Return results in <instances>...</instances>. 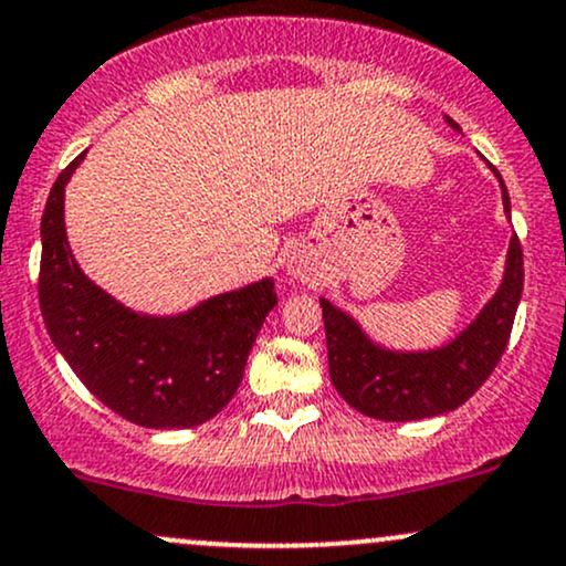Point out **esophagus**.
Segmentation results:
<instances>
[{
    "instance_id": "34e87169",
    "label": "esophagus",
    "mask_w": 566,
    "mask_h": 566,
    "mask_svg": "<svg viewBox=\"0 0 566 566\" xmlns=\"http://www.w3.org/2000/svg\"><path fill=\"white\" fill-rule=\"evenodd\" d=\"M287 276L292 279V282H311V276H314V265H311V261L305 255H292L287 261Z\"/></svg>"
}]
</instances>
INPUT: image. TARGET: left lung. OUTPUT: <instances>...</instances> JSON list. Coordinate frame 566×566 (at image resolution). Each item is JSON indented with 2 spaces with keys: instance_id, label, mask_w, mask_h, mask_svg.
Masks as SVG:
<instances>
[{
  "instance_id": "left-lung-1",
  "label": "left lung",
  "mask_w": 566,
  "mask_h": 566,
  "mask_svg": "<svg viewBox=\"0 0 566 566\" xmlns=\"http://www.w3.org/2000/svg\"><path fill=\"white\" fill-rule=\"evenodd\" d=\"M444 122L452 129L450 116ZM503 193V212L511 218V199L503 178L490 167ZM524 287V258L516 233L505 252L503 279L458 335L433 348L382 346L348 311L319 297L327 335L329 380L350 407L375 420L407 423L458 409L479 391L503 356L513 316Z\"/></svg>"
}]
</instances>
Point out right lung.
Segmentation results:
<instances>
[{"instance_id":"right-lung-1","label":"right lung","mask_w":566,"mask_h":566,"mask_svg":"<svg viewBox=\"0 0 566 566\" xmlns=\"http://www.w3.org/2000/svg\"><path fill=\"white\" fill-rule=\"evenodd\" d=\"M84 154L57 175L42 216L39 305L50 340L90 394L129 423L157 431L207 423L242 382L252 343L276 305L274 279L178 314L119 303L84 274L66 237V186Z\"/></svg>"}]
</instances>
